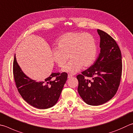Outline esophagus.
Wrapping results in <instances>:
<instances>
[{
    "label": "esophagus",
    "mask_w": 133,
    "mask_h": 133,
    "mask_svg": "<svg viewBox=\"0 0 133 133\" xmlns=\"http://www.w3.org/2000/svg\"><path fill=\"white\" fill-rule=\"evenodd\" d=\"M72 77H73V76L71 74H68V78H72Z\"/></svg>",
    "instance_id": "34e87169"
}]
</instances>
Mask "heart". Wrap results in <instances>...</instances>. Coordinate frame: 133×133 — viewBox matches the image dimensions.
I'll return each mask as SVG.
<instances>
[{
    "label": "heart",
    "mask_w": 133,
    "mask_h": 133,
    "mask_svg": "<svg viewBox=\"0 0 133 133\" xmlns=\"http://www.w3.org/2000/svg\"><path fill=\"white\" fill-rule=\"evenodd\" d=\"M57 48L52 51V58L60 67L71 61L62 70L74 74L82 67L90 66L95 59L96 44L95 38L89 33L68 32L62 35L57 42Z\"/></svg>",
    "instance_id": "1"
}]
</instances>
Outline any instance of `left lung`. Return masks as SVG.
<instances>
[{"instance_id": "left-lung-1", "label": "left lung", "mask_w": 133, "mask_h": 133, "mask_svg": "<svg viewBox=\"0 0 133 133\" xmlns=\"http://www.w3.org/2000/svg\"><path fill=\"white\" fill-rule=\"evenodd\" d=\"M101 52L93 65L78 74V92L87 104L98 106L110 100L120 85L122 72V54L113 38L98 30Z\"/></svg>"}]
</instances>
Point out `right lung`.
I'll use <instances>...</instances> for the list:
<instances>
[{"mask_svg": "<svg viewBox=\"0 0 133 133\" xmlns=\"http://www.w3.org/2000/svg\"><path fill=\"white\" fill-rule=\"evenodd\" d=\"M13 75L18 92L28 104L40 109L56 104L67 78L66 73H52L42 81L33 80L23 73L17 62L13 61Z\"/></svg>", "mask_w": 133, "mask_h": 133, "instance_id": "add662e5", "label": "right lung"}]
</instances>
